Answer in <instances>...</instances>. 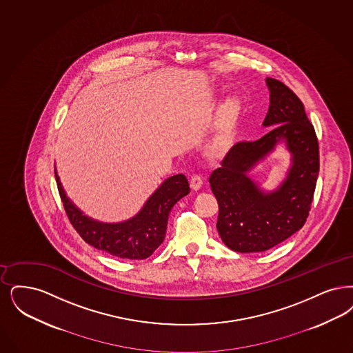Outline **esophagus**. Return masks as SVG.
I'll return each instance as SVG.
<instances>
[{
	"label": "esophagus",
	"mask_w": 353,
	"mask_h": 353,
	"mask_svg": "<svg viewBox=\"0 0 353 353\" xmlns=\"http://www.w3.org/2000/svg\"><path fill=\"white\" fill-rule=\"evenodd\" d=\"M202 179L197 176V174H194V176H192V179H190V188H192V190H194V192H197L201 188H202Z\"/></svg>",
	"instance_id": "34e87169"
}]
</instances>
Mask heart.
Segmentation results:
<instances>
[{
  "label": "heart",
  "instance_id": "obj_1",
  "mask_svg": "<svg viewBox=\"0 0 353 353\" xmlns=\"http://www.w3.org/2000/svg\"><path fill=\"white\" fill-rule=\"evenodd\" d=\"M241 103L236 97H228L222 102L215 119L212 138L208 141L206 154L218 159L231 150L239 128Z\"/></svg>",
  "mask_w": 353,
  "mask_h": 353
}]
</instances>
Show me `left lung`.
Wrapping results in <instances>:
<instances>
[{"label": "left lung", "instance_id": "1", "mask_svg": "<svg viewBox=\"0 0 353 353\" xmlns=\"http://www.w3.org/2000/svg\"><path fill=\"white\" fill-rule=\"evenodd\" d=\"M268 114L263 126H274L254 141L236 143L210 176L219 205L216 230L235 252H263L301 230L309 216L319 173V147L303 103L281 81L268 77ZM283 142L292 156L285 180L265 192L248 172Z\"/></svg>", "mask_w": 353, "mask_h": 353}]
</instances>
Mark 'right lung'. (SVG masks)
Wrapping results in <instances>:
<instances>
[{
    "instance_id": "obj_1",
    "label": "right lung",
    "mask_w": 353,
    "mask_h": 353,
    "mask_svg": "<svg viewBox=\"0 0 353 353\" xmlns=\"http://www.w3.org/2000/svg\"><path fill=\"white\" fill-rule=\"evenodd\" d=\"M55 177L65 212L80 236L99 251L130 260H143L155 252L165 238L172 208L190 192L183 174L172 176L156 189L141 212L132 218L118 223H106L85 215L67 197L57 170Z\"/></svg>"
}]
</instances>
